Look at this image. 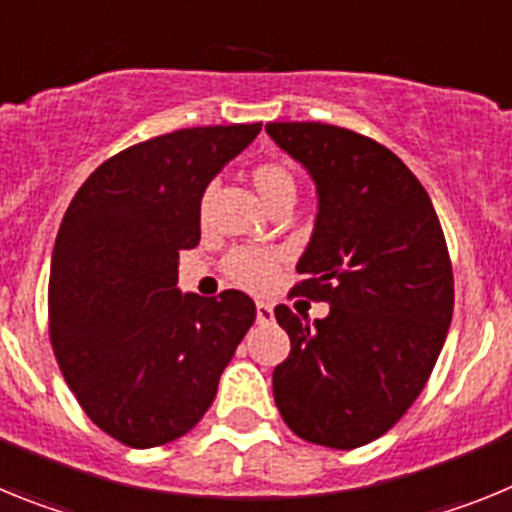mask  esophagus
<instances>
[{
  "instance_id": "obj_1",
  "label": "esophagus",
  "mask_w": 512,
  "mask_h": 512,
  "mask_svg": "<svg viewBox=\"0 0 512 512\" xmlns=\"http://www.w3.org/2000/svg\"><path fill=\"white\" fill-rule=\"evenodd\" d=\"M256 320L259 323H271L274 320V307L266 305V302H256Z\"/></svg>"
}]
</instances>
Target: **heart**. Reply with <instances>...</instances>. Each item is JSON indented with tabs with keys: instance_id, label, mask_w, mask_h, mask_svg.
<instances>
[{
	"instance_id": "heart-1",
	"label": "heart",
	"mask_w": 512,
	"mask_h": 512,
	"mask_svg": "<svg viewBox=\"0 0 512 512\" xmlns=\"http://www.w3.org/2000/svg\"><path fill=\"white\" fill-rule=\"evenodd\" d=\"M253 184H256L261 200H264L266 205L277 200V197H284V194H295L297 189L292 171L284 169V166L279 164L256 166V169H253ZM207 202H210V192H207L200 202L202 215L207 212ZM279 264H282V253L274 251V248L246 246L230 253L228 261H225V271H228V277L233 279L235 284L253 289V292H261V289H266L274 282V274H277Z\"/></svg>"
}]
</instances>
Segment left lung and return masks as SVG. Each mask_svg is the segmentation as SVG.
Segmentation results:
<instances>
[{
    "label": "left lung",
    "instance_id": "1",
    "mask_svg": "<svg viewBox=\"0 0 512 512\" xmlns=\"http://www.w3.org/2000/svg\"><path fill=\"white\" fill-rule=\"evenodd\" d=\"M266 133L318 187L292 295L330 305L315 323L274 307L292 343L274 402L305 441L359 449L408 413L436 366L454 312L449 248L431 197L390 148L323 122Z\"/></svg>",
    "mask_w": 512,
    "mask_h": 512
}]
</instances>
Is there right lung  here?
Returning <instances> with one entry per match:
<instances>
[{"label": "right lung", "mask_w": 512, "mask_h": 512, "mask_svg": "<svg viewBox=\"0 0 512 512\" xmlns=\"http://www.w3.org/2000/svg\"><path fill=\"white\" fill-rule=\"evenodd\" d=\"M253 125H207L107 158L63 215L48 282V330L81 410L133 449L200 423L256 320L238 289L182 295L179 251L200 243V202L251 143Z\"/></svg>", "instance_id": "1"}]
</instances>
